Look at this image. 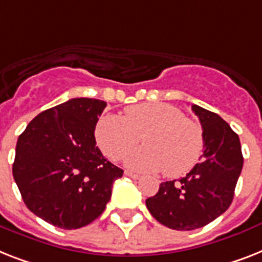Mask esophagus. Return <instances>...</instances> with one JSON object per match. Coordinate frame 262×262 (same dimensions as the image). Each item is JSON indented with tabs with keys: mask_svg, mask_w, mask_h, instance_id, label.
<instances>
[{
	"mask_svg": "<svg viewBox=\"0 0 262 262\" xmlns=\"http://www.w3.org/2000/svg\"><path fill=\"white\" fill-rule=\"evenodd\" d=\"M125 175L129 176V178H132V179H135V180H138L140 178H141V176L137 175V173H133V172H129V171L125 172Z\"/></svg>",
	"mask_w": 262,
	"mask_h": 262,
	"instance_id": "obj_1",
	"label": "esophagus"
}]
</instances>
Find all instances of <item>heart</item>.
<instances>
[{
  "label": "heart",
  "instance_id": "heart-1",
  "mask_svg": "<svg viewBox=\"0 0 262 262\" xmlns=\"http://www.w3.org/2000/svg\"><path fill=\"white\" fill-rule=\"evenodd\" d=\"M142 137L144 148L125 157L127 168L138 172L163 169L167 178L186 175L201 160L205 135L201 125L184 118L178 107L152 102L127 107L125 117L106 114L95 126L98 146L112 160H120Z\"/></svg>",
  "mask_w": 262,
  "mask_h": 262
}]
</instances>
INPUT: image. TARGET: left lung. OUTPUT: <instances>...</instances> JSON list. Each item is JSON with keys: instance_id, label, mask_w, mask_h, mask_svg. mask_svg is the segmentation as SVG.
I'll list each match as a JSON object with an SVG mask.
<instances>
[{"instance_id": "obj_1", "label": "left lung", "mask_w": 262, "mask_h": 262, "mask_svg": "<svg viewBox=\"0 0 262 262\" xmlns=\"http://www.w3.org/2000/svg\"><path fill=\"white\" fill-rule=\"evenodd\" d=\"M192 112L205 135L201 161L180 180L161 183L145 202L155 220L180 231L206 226L226 211L244 165L241 142L230 125L201 106L192 105Z\"/></svg>"}]
</instances>
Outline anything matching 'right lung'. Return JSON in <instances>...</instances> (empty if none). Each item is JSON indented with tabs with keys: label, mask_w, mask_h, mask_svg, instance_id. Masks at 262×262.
Wrapping results in <instances>:
<instances>
[{
	"label": "right lung",
	"mask_w": 262,
	"mask_h": 262,
	"mask_svg": "<svg viewBox=\"0 0 262 262\" xmlns=\"http://www.w3.org/2000/svg\"><path fill=\"white\" fill-rule=\"evenodd\" d=\"M105 107L99 99L72 98L36 116L17 140L14 182L25 206L54 226L72 230L97 220L124 173L95 142Z\"/></svg>",
	"instance_id": "add662e5"
}]
</instances>
